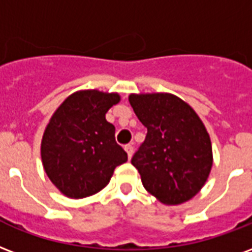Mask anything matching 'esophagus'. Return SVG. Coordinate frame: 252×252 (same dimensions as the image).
<instances>
[{"label":"esophagus","mask_w":252,"mask_h":252,"mask_svg":"<svg viewBox=\"0 0 252 252\" xmlns=\"http://www.w3.org/2000/svg\"><path fill=\"white\" fill-rule=\"evenodd\" d=\"M124 150H126V155H128V158H129V159H131V158H132V155H133V151H135V148H133V145H132V144L126 145V147H124Z\"/></svg>","instance_id":"esophagus-1"}]
</instances>
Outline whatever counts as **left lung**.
<instances>
[{
    "instance_id": "8db88e82",
    "label": "left lung",
    "mask_w": 252,
    "mask_h": 252,
    "mask_svg": "<svg viewBox=\"0 0 252 252\" xmlns=\"http://www.w3.org/2000/svg\"><path fill=\"white\" fill-rule=\"evenodd\" d=\"M128 100L147 128L144 143L132 158L143 186L163 204L188 202L206 184L214 161L203 121L171 93H131Z\"/></svg>"
}]
</instances>
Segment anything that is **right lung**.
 <instances>
[{
    "mask_svg": "<svg viewBox=\"0 0 252 252\" xmlns=\"http://www.w3.org/2000/svg\"><path fill=\"white\" fill-rule=\"evenodd\" d=\"M119 93L85 89L65 98L50 117L41 140V159L50 182L70 199L101 191L117 165L128 160L115 140L105 113Z\"/></svg>",
    "mask_w": 252,
    "mask_h": 252,
    "instance_id": "obj_1",
    "label": "right lung"
}]
</instances>
